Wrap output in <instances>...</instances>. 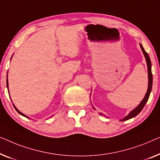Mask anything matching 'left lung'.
Returning <instances> with one entry per match:
<instances>
[{"mask_svg": "<svg viewBox=\"0 0 160 160\" xmlns=\"http://www.w3.org/2000/svg\"><path fill=\"white\" fill-rule=\"evenodd\" d=\"M140 46L141 48V50H142L143 54H144V57L146 58V60H147V67H148V90L147 92V94H146L145 97L143 98V99L141 101V102L140 103L138 107H137L136 109H134L132 112H130V113L128 114V116H126L124 119H122V121H125V120H128L129 119H131L134 117H136L137 114H138L140 113L141 110L143 109V108L144 107V106L146 104V103L147 102V101L148 99V97H149L151 91H152V82H153V78H152V63H151V60L150 58L148 57V54L146 52L144 48H143L142 45L140 44Z\"/></svg>", "mask_w": 160, "mask_h": 160, "instance_id": "left-lung-1", "label": "left lung"}]
</instances>
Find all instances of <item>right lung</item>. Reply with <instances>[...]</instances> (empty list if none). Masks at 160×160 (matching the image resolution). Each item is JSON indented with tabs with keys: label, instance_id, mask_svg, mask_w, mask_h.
<instances>
[{
	"label": "right lung",
	"instance_id": "obj_1",
	"mask_svg": "<svg viewBox=\"0 0 160 160\" xmlns=\"http://www.w3.org/2000/svg\"><path fill=\"white\" fill-rule=\"evenodd\" d=\"M6 85H7V88H8V80H6ZM13 107H14V108H15V109H16V110H17V112H19V113L20 114H22V116H24V117H26V118H28V117H27V116H25V115H24V114H22V112H20L19 111V110H18V109H17V108H16V107H15V106H13Z\"/></svg>",
	"mask_w": 160,
	"mask_h": 160
}]
</instances>
